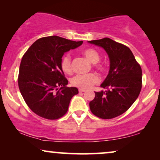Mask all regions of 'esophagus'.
Listing matches in <instances>:
<instances>
[{
	"mask_svg": "<svg viewBox=\"0 0 160 160\" xmlns=\"http://www.w3.org/2000/svg\"><path fill=\"white\" fill-rule=\"evenodd\" d=\"M78 91L80 92H85V91H87L86 89H82V88H80V89H78Z\"/></svg>",
	"mask_w": 160,
	"mask_h": 160,
	"instance_id": "34e87169",
	"label": "esophagus"
}]
</instances>
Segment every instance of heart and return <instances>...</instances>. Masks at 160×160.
<instances>
[{
	"instance_id": "b5f03b06",
	"label": "heart",
	"mask_w": 160,
	"mask_h": 160,
	"mask_svg": "<svg viewBox=\"0 0 160 160\" xmlns=\"http://www.w3.org/2000/svg\"><path fill=\"white\" fill-rule=\"evenodd\" d=\"M87 60L89 61L92 64H95L99 62L100 54L95 49L88 48L85 49L82 52ZM61 69L66 74H71L72 72L71 68V60L69 54H65L62 57L60 62ZM96 68L99 70H102L103 67L100 65H97ZM99 81L98 76L95 73H88L85 75H76L71 79V84L73 86L79 87L82 89H87L92 86L93 84H96Z\"/></svg>"
}]
</instances>
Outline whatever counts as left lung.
I'll return each mask as SVG.
<instances>
[{"label":"left lung","instance_id":"8db88e82","mask_svg":"<svg viewBox=\"0 0 160 160\" xmlns=\"http://www.w3.org/2000/svg\"><path fill=\"white\" fill-rule=\"evenodd\" d=\"M108 54L110 69L100 84L106 91L95 92L89 102L92 113L104 119H112L128 111L138 97L142 87V70L128 47L109 38L89 41Z\"/></svg>","mask_w":160,"mask_h":160}]
</instances>
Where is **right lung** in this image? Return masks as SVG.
Instances as JSON below:
<instances>
[{"label": "right lung", "mask_w": 160, "mask_h": 160, "mask_svg": "<svg viewBox=\"0 0 160 160\" xmlns=\"http://www.w3.org/2000/svg\"><path fill=\"white\" fill-rule=\"evenodd\" d=\"M82 43L57 36L44 37L35 41L23 55L19 88L28 107L39 117L47 119L62 117L71 98L78 93L76 87H66L68 81L60 62L65 52Z\"/></svg>", "instance_id": "1"}]
</instances>
